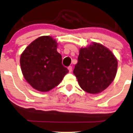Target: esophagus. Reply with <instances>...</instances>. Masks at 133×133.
Listing matches in <instances>:
<instances>
[{
  "mask_svg": "<svg viewBox=\"0 0 133 133\" xmlns=\"http://www.w3.org/2000/svg\"><path fill=\"white\" fill-rule=\"evenodd\" d=\"M72 69H73V68H72V66H69V67H68V70H69V73H71V72L72 71Z\"/></svg>",
  "mask_w": 133,
  "mask_h": 133,
  "instance_id": "esophagus-1",
  "label": "esophagus"
}]
</instances>
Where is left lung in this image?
<instances>
[{"label":"left lung","instance_id":"1","mask_svg":"<svg viewBox=\"0 0 133 133\" xmlns=\"http://www.w3.org/2000/svg\"><path fill=\"white\" fill-rule=\"evenodd\" d=\"M117 68L118 61L113 53L104 45L92 42L80 49L73 73L83 90L98 94L112 83Z\"/></svg>","mask_w":133,"mask_h":133}]
</instances>
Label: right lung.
I'll list each match as a JSON object with an SVG mask.
<instances>
[{
    "mask_svg": "<svg viewBox=\"0 0 133 133\" xmlns=\"http://www.w3.org/2000/svg\"><path fill=\"white\" fill-rule=\"evenodd\" d=\"M57 43L50 36L32 42L21 54V70L27 82L36 90L47 92L58 85L69 72L62 65Z\"/></svg>",
    "mask_w": 133,
    "mask_h": 133,
    "instance_id": "add662e5",
    "label": "right lung"
}]
</instances>
